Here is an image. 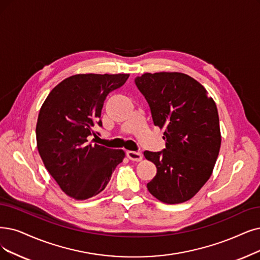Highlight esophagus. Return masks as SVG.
Masks as SVG:
<instances>
[{
	"mask_svg": "<svg viewBox=\"0 0 260 260\" xmlns=\"http://www.w3.org/2000/svg\"><path fill=\"white\" fill-rule=\"evenodd\" d=\"M127 155L128 158L131 160V161H136V162H139L143 159V154L141 152H138V151H127Z\"/></svg>",
	"mask_w": 260,
	"mask_h": 260,
	"instance_id": "obj_1",
	"label": "esophagus"
}]
</instances>
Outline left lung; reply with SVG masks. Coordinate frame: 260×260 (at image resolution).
<instances>
[{
    "mask_svg": "<svg viewBox=\"0 0 260 260\" xmlns=\"http://www.w3.org/2000/svg\"><path fill=\"white\" fill-rule=\"evenodd\" d=\"M136 84L150 107L154 126L164 130L166 148L144 151L157 174L147 183L165 204L191 200L208 181L221 147L214 100L195 79L181 72L143 74Z\"/></svg>",
    "mask_w": 260,
    "mask_h": 260,
    "instance_id": "8db88e82",
    "label": "left lung"
}]
</instances>
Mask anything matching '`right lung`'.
I'll list each match as a JSON object with an SVG mask.
<instances>
[{
  "mask_svg": "<svg viewBox=\"0 0 260 260\" xmlns=\"http://www.w3.org/2000/svg\"><path fill=\"white\" fill-rule=\"evenodd\" d=\"M130 75L80 74L50 91L36 124L37 149L47 171L71 199L84 201L106 189L112 173L126 157L122 149L87 143L102 126L101 110L111 91Z\"/></svg>",
  "mask_w": 260,
  "mask_h": 260,
  "instance_id": "1",
  "label": "right lung"
}]
</instances>
